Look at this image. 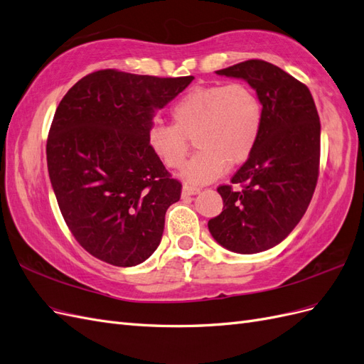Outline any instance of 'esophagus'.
<instances>
[{
    "label": "esophagus",
    "instance_id": "obj_1",
    "mask_svg": "<svg viewBox=\"0 0 364 364\" xmlns=\"http://www.w3.org/2000/svg\"><path fill=\"white\" fill-rule=\"evenodd\" d=\"M197 193H200V188H197V186H191V185H183L182 186V197H190V196H194Z\"/></svg>",
    "mask_w": 364,
    "mask_h": 364
}]
</instances>
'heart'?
Here are the masks:
<instances>
[{
	"label": "heart",
	"mask_w": 364,
	"mask_h": 364,
	"mask_svg": "<svg viewBox=\"0 0 364 364\" xmlns=\"http://www.w3.org/2000/svg\"><path fill=\"white\" fill-rule=\"evenodd\" d=\"M173 124H151L149 147L167 168L185 161L190 139L199 149L185 164L182 178L202 185L243 164L255 150L262 129V105L246 83L196 86L171 107Z\"/></svg>",
	"instance_id": "heart-1"
}]
</instances>
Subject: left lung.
<instances>
[{
    "label": "left lung",
    "instance_id": "1",
    "mask_svg": "<svg viewBox=\"0 0 364 364\" xmlns=\"http://www.w3.org/2000/svg\"><path fill=\"white\" fill-rule=\"evenodd\" d=\"M217 74L245 79L257 90L264 119L255 150L230 185L217 188L223 211L208 228L223 247L257 253L279 245L311 202L321 164V121L306 85L277 65L250 59Z\"/></svg>",
    "mask_w": 364,
    "mask_h": 364
}]
</instances>
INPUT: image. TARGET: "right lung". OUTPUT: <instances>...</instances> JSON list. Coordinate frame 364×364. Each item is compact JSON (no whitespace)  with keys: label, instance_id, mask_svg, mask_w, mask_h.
<instances>
[{"label":"right lung","instance_id":"add662e5","mask_svg":"<svg viewBox=\"0 0 364 364\" xmlns=\"http://www.w3.org/2000/svg\"><path fill=\"white\" fill-rule=\"evenodd\" d=\"M193 79L100 70L60 100L47 139L48 174L65 223L92 257L132 267L159 246L182 183L153 155L147 132L155 111Z\"/></svg>","mask_w":364,"mask_h":364}]
</instances>
